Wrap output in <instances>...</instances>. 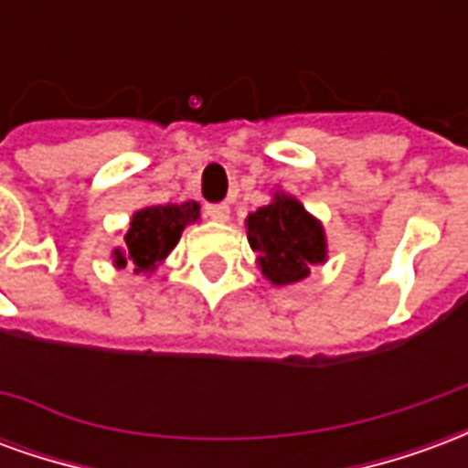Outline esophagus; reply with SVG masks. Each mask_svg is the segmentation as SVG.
Listing matches in <instances>:
<instances>
[{"label": "esophagus", "mask_w": 468, "mask_h": 468, "mask_svg": "<svg viewBox=\"0 0 468 468\" xmlns=\"http://www.w3.org/2000/svg\"><path fill=\"white\" fill-rule=\"evenodd\" d=\"M205 215L215 220V223H228L230 220V207L225 203H215V205H205Z\"/></svg>", "instance_id": "34e87169"}]
</instances>
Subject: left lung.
Wrapping results in <instances>:
<instances>
[{"label": "left lung", "instance_id": "8db88e82", "mask_svg": "<svg viewBox=\"0 0 468 468\" xmlns=\"http://www.w3.org/2000/svg\"><path fill=\"white\" fill-rule=\"evenodd\" d=\"M245 228L261 273L273 285L298 283L311 275V265L325 263L324 225L291 195L275 193L273 203L248 215Z\"/></svg>", "mask_w": 468, "mask_h": 468}]
</instances>
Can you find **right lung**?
Returning a JSON list of instances; mask_svg holds the SVG:
<instances>
[{
    "label": "right lung",
    "mask_w": 468,
    "mask_h": 468,
    "mask_svg": "<svg viewBox=\"0 0 468 468\" xmlns=\"http://www.w3.org/2000/svg\"><path fill=\"white\" fill-rule=\"evenodd\" d=\"M200 220V205H150L133 215L130 230L124 233V245L112 250L117 268L133 265L134 273H153L173 250L185 225Z\"/></svg>",
    "instance_id": "obj_1"
}]
</instances>
